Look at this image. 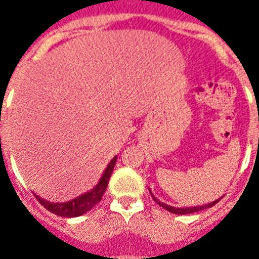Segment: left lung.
<instances>
[{
	"label": "left lung",
	"instance_id": "obj_1",
	"mask_svg": "<svg viewBox=\"0 0 259 259\" xmlns=\"http://www.w3.org/2000/svg\"><path fill=\"white\" fill-rule=\"evenodd\" d=\"M150 195H152V197L154 199V201H156V203H157L160 207L165 208L166 211H169V212H172V213H177V215H185V213L197 212V211H201V209H205V208H209V207H212V205H215V203H218V201H219V199H218V200H213V201H211V203H208V204H204V205H195V207H173V205L165 204V203H162V201L158 200L157 197L154 196L153 193H152V191H150Z\"/></svg>",
	"mask_w": 259,
	"mask_h": 259
}]
</instances>
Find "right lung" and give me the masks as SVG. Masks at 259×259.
Instances as JSON below:
<instances>
[{
  "label": "right lung",
  "mask_w": 259,
  "mask_h": 259,
  "mask_svg": "<svg viewBox=\"0 0 259 259\" xmlns=\"http://www.w3.org/2000/svg\"><path fill=\"white\" fill-rule=\"evenodd\" d=\"M115 162H117V156L111 158L109 165L106 166L105 172L102 173L98 184L93 189H90V191L84 192L80 196L75 197L72 200L64 201V203H52V201H48L46 199H42V197L37 196L36 193H34V196L40 201V204L44 205L48 211H51L55 215H59V217L63 218L80 217L83 213L89 212L94 205L101 201L102 196H103V193H105L106 188H107V184H109V180L110 177H111V173H113L114 166H115Z\"/></svg>",
  "instance_id": "1"
}]
</instances>
